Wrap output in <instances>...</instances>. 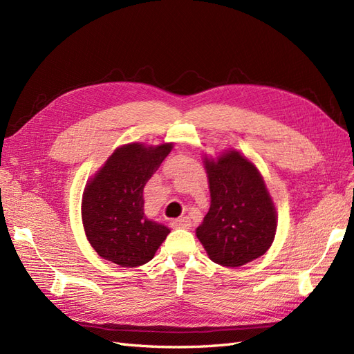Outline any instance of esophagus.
<instances>
[{
  "mask_svg": "<svg viewBox=\"0 0 354 354\" xmlns=\"http://www.w3.org/2000/svg\"><path fill=\"white\" fill-rule=\"evenodd\" d=\"M192 226L189 217H180L171 221V227L173 229H189Z\"/></svg>",
  "mask_w": 354,
  "mask_h": 354,
  "instance_id": "esophagus-1",
  "label": "esophagus"
}]
</instances>
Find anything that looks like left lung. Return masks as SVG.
Here are the masks:
<instances>
[{
  "label": "left lung",
  "instance_id": "obj_1",
  "mask_svg": "<svg viewBox=\"0 0 354 354\" xmlns=\"http://www.w3.org/2000/svg\"><path fill=\"white\" fill-rule=\"evenodd\" d=\"M211 207L196 229L209 259L239 267L261 257L274 239L277 214L264 180L252 162L236 151L203 160Z\"/></svg>",
  "mask_w": 354,
  "mask_h": 354
}]
</instances>
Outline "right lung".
<instances>
[{"instance_id": "1", "label": "right lung", "mask_w": 354, "mask_h": 354, "mask_svg": "<svg viewBox=\"0 0 354 354\" xmlns=\"http://www.w3.org/2000/svg\"><path fill=\"white\" fill-rule=\"evenodd\" d=\"M173 149V143L118 147L85 186L82 224L102 259L137 267L153 259L169 229L146 218L143 189Z\"/></svg>"}]
</instances>
